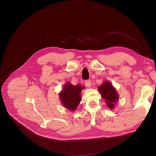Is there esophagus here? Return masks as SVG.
Segmentation results:
<instances>
[{
	"label": "esophagus",
	"instance_id": "34e87169",
	"mask_svg": "<svg viewBox=\"0 0 156 156\" xmlns=\"http://www.w3.org/2000/svg\"><path fill=\"white\" fill-rule=\"evenodd\" d=\"M85 84H86V86L87 87H90L91 86V80H86L85 81Z\"/></svg>",
	"mask_w": 156,
	"mask_h": 156
}]
</instances>
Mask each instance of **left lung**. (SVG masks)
Instances as JSON below:
<instances>
[{
  "mask_svg": "<svg viewBox=\"0 0 156 156\" xmlns=\"http://www.w3.org/2000/svg\"><path fill=\"white\" fill-rule=\"evenodd\" d=\"M98 90L107 104L108 107L110 109H113L119 99V95L115 89L108 81H105L99 86Z\"/></svg>",
  "mask_w": 156,
  "mask_h": 156,
  "instance_id": "left-lung-1",
  "label": "left lung"
}]
</instances>
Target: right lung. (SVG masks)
<instances>
[{"label":"right lung","mask_w":156,"mask_h":156,"mask_svg":"<svg viewBox=\"0 0 156 156\" xmlns=\"http://www.w3.org/2000/svg\"><path fill=\"white\" fill-rule=\"evenodd\" d=\"M83 88L84 87L80 84L73 86L70 82L66 83L59 93L61 103L66 108L71 111L76 109L81 101L80 93Z\"/></svg>","instance_id":"add662e5"}]
</instances>
